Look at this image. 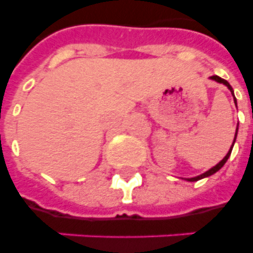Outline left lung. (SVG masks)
Wrapping results in <instances>:
<instances>
[{
    "label": "left lung",
    "mask_w": 253,
    "mask_h": 253,
    "mask_svg": "<svg viewBox=\"0 0 253 253\" xmlns=\"http://www.w3.org/2000/svg\"><path fill=\"white\" fill-rule=\"evenodd\" d=\"M210 79H211V80H214V81H216V83H219V84H223V85H226V86L228 87V90L231 91V94H232V97H234V101H235V105H236V98H235V95H234V89H232V86H231V85L228 84V83H227V81H226V80H223V79H220L219 76H211V77H210ZM238 126H239V123H238ZM236 135H238V127H236L235 138H234V142H232V146H231V148H230V150H228L227 155H226V156H224V158L222 159V160H220V162L218 163V164H216L215 167H212V168H210V169H209V170H206V172H205V173H202V174H200V176H196V177H190V178H185V180H186V181H190V182H194V181L202 180V178H205V177H209V176H211V174H214V173H216V172H218V170H219V169L222 168V167H223L224 164H226V162H227V160H228V158H230V155H231L232 147H234V143H235V140H236Z\"/></svg>",
    "instance_id": "1"
}]
</instances>
